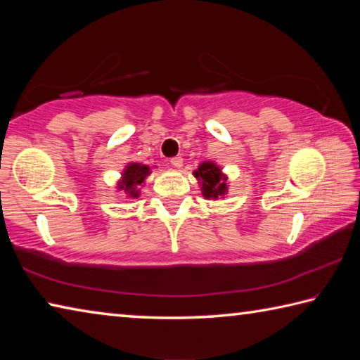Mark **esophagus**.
Masks as SVG:
<instances>
[{
	"instance_id": "34e87169",
	"label": "esophagus",
	"mask_w": 360,
	"mask_h": 360,
	"mask_svg": "<svg viewBox=\"0 0 360 360\" xmlns=\"http://www.w3.org/2000/svg\"><path fill=\"white\" fill-rule=\"evenodd\" d=\"M169 162H172V165H173L174 168H181V167H182V158H181V157H173Z\"/></svg>"
}]
</instances>
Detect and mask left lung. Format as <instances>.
<instances>
[{
  "label": "left lung",
  "instance_id": "8db88e82",
  "mask_svg": "<svg viewBox=\"0 0 360 360\" xmlns=\"http://www.w3.org/2000/svg\"><path fill=\"white\" fill-rule=\"evenodd\" d=\"M193 176L198 179L202 195L206 200H219L227 195V174H224L222 168L214 162H202Z\"/></svg>",
  "mask_w": 360,
  "mask_h": 360
}]
</instances>
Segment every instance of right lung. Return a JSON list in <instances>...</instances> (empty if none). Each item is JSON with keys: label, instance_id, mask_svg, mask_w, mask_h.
<instances>
[{"label": "right lung", "instance_id": "1", "mask_svg": "<svg viewBox=\"0 0 360 360\" xmlns=\"http://www.w3.org/2000/svg\"><path fill=\"white\" fill-rule=\"evenodd\" d=\"M150 168L143 163L130 162L122 172V178L117 181V191L124 192L129 198H138L141 195L144 181L150 174Z\"/></svg>", "mask_w": 360, "mask_h": 360}]
</instances>
